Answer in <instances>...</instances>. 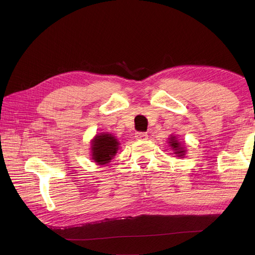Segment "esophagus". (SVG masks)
<instances>
[{
  "label": "esophagus",
  "mask_w": 255,
  "mask_h": 255,
  "mask_svg": "<svg viewBox=\"0 0 255 255\" xmlns=\"http://www.w3.org/2000/svg\"><path fill=\"white\" fill-rule=\"evenodd\" d=\"M135 137H136V139H138V140H144V139H146V138H148V134L144 133V132H137L135 134Z\"/></svg>",
  "instance_id": "1"
}]
</instances>
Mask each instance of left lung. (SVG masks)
<instances>
[{"mask_svg": "<svg viewBox=\"0 0 255 255\" xmlns=\"http://www.w3.org/2000/svg\"><path fill=\"white\" fill-rule=\"evenodd\" d=\"M170 145L175 150V154H177L179 156H183L185 150L183 148H181L180 143L175 140V137H171L170 138Z\"/></svg>", "mask_w": 255, "mask_h": 255, "instance_id": "obj_1", "label": "left lung"}]
</instances>
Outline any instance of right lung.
<instances>
[{
	"instance_id": "1",
	"label": "right lung",
	"mask_w": 255,
	"mask_h": 255,
	"mask_svg": "<svg viewBox=\"0 0 255 255\" xmlns=\"http://www.w3.org/2000/svg\"><path fill=\"white\" fill-rule=\"evenodd\" d=\"M119 142L111 134H100L92 141V159L99 165H105L117 153Z\"/></svg>"
}]
</instances>
